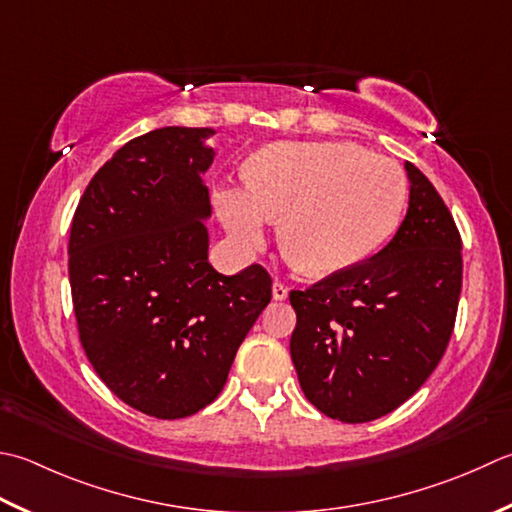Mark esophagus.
Here are the masks:
<instances>
[{"mask_svg":"<svg viewBox=\"0 0 512 512\" xmlns=\"http://www.w3.org/2000/svg\"><path fill=\"white\" fill-rule=\"evenodd\" d=\"M273 297L279 299V302H282V299L288 297V286L282 284V282H275V284H273Z\"/></svg>","mask_w":512,"mask_h":512,"instance_id":"1","label":"esophagus"}]
</instances>
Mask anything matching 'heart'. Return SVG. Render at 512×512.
Segmentation results:
<instances>
[{"label": "heart", "instance_id": "obj_1", "mask_svg": "<svg viewBox=\"0 0 512 512\" xmlns=\"http://www.w3.org/2000/svg\"><path fill=\"white\" fill-rule=\"evenodd\" d=\"M215 206L246 248L264 244L270 217H284L290 262L308 275H328L393 237L406 208V179L393 159L355 144H273L250 157L246 186L215 190Z\"/></svg>", "mask_w": 512, "mask_h": 512}]
</instances>
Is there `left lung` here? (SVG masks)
I'll use <instances>...</instances> for the list:
<instances>
[{"instance_id": "1", "label": "left lung", "mask_w": 512, "mask_h": 512, "mask_svg": "<svg viewBox=\"0 0 512 512\" xmlns=\"http://www.w3.org/2000/svg\"><path fill=\"white\" fill-rule=\"evenodd\" d=\"M408 213L377 255L290 290V357L310 404L344 424L393 413L444 357L462 293V237L435 186L406 162Z\"/></svg>"}]
</instances>
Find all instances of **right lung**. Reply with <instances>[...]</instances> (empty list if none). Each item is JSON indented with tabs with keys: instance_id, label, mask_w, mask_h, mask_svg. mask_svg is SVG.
Returning <instances> with one entry per match:
<instances>
[{
	"instance_id": "add662e5",
	"label": "right lung",
	"mask_w": 512,
	"mask_h": 512,
	"mask_svg": "<svg viewBox=\"0 0 512 512\" xmlns=\"http://www.w3.org/2000/svg\"><path fill=\"white\" fill-rule=\"evenodd\" d=\"M210 135L168 126L130 139L90 179L70 224L79 342L124 404L157 419L195 415L222 393L273 297L264 266L228 277L208 264Z\"/></svg>"
}]
</instances>
